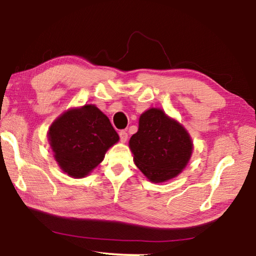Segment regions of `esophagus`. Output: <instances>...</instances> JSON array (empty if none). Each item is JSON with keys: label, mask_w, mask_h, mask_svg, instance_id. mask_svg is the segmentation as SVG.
Returning <instances> with one entry per match:
<instances>
[{"label": "esophagus", "mask_w": 256, "mask_h": 256, "mask_svg": "<svg viewBox=\"0 0 256 256\" xmlns=\"http://www.w3.org/2000/svg\"><path fill=\"white\" fill-rule=\"evenodd\" d=\"M118 136H120V140L122 142H126L128 138V136L126 131H124V130H120V131L118 132Z\"/></svg>", "instance_id": "obj_1"}]
</instances>
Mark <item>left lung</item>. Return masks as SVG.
<instances>
[{"label": "left lung", "mask_w": 256, "mask_h": 256, "mask_svg": "<svg viewBox=\"0 0 256 256\" xmlns=\"http://www.w3.org/2000/svg\"><path fill=\"white\" fill-rule=\"evenodd\" d=\"M128 144L136 167L154 183L178 175L193 151L188 131L160 108H150L140 116L138 132Z\"/></svg>", "instance_id": "left-lung-1"}]
</instances>
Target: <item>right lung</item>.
Masks as SVG:
<instances>
[{
  "label": "right lung",
  "instance_id": "1",
  "mask_svg": "<svg viewBox=\"0 0 256 256\" xmlns=\"http://www.w3.org/2000/svg\"><path fill=\"white\" fill-rule=\"evenodd\" d=\"M118 138L107 116L94 105L68 110L48 130L55 160L74 178L86 176L97 167Z\"/></svg>",
  "mask_w": 256,
  "mask_h": 256
}]
</instances>
